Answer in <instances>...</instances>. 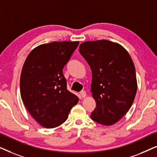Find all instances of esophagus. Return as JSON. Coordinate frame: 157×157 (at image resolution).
I'll list each match as a JSON object with an SVG mask.
<instances>
[{"instance_id":"obj_1","label":"esophagus","mask_w":157,"mask_h":157,"mask_svg":"<svg viewBox=\"0 0 157 157\" xmlns=\"http://www.w3.org/2000/svg\"><path fill=\"white\" fill-rule=\"evenodd\" d=\"M80 95L81 98H85L86 96V93L85 91H81L80 93Z\"/></svg>"}]
</instances>
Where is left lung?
<instances>
[{
    "instance_id": "obj_1",
    "label": "left lung",
    "mask_w": 157,
    "mask_h": 157,
    "mask_svg": "<svg viewBox=\"0 0 157 157\" xmlns=\"http://www.w3.org/2000/svg\"><path fill=\"white\" fill-rule=\"evenodd\" d=\"M79 52L91 68V91L96 107L92 120L104 126L115 124L127 113L136 96L134 64L121 45L108 40L86 41Z\"/></svg>"
}]
</instances>
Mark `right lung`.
I'll list each match as a JSON object with an SVG mask.
<instances>
[{"mask_svg": "<svg viewBox=\"0 0 157 157\" xmlns=\"http://www.w3.org/2000/svg\"><path fill=\"white\" fill-rule=\"evenodd\" d=\"M78 41H53L33 48L21 71L20 90L22 101L34 119L47 128L66 121L78 96L68 91L63 74Z\"/></svg>", "mask_w": 157, "mask_h": 157, "instance_id": "add662e5", "label": "right lung"}]
</instances>
